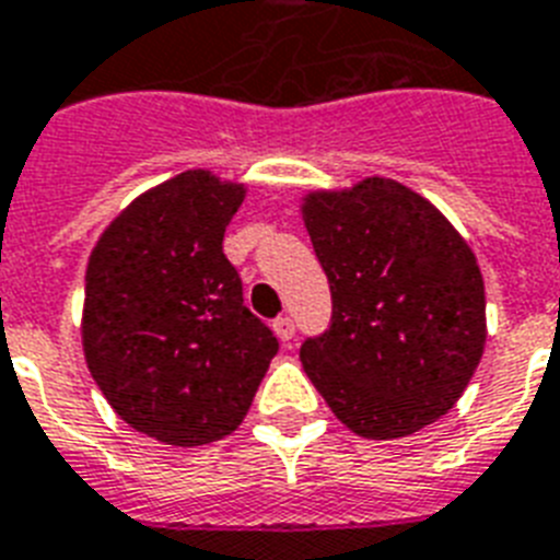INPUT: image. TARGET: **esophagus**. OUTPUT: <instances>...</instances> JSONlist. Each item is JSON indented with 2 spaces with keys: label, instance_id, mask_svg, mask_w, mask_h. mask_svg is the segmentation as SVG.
Masks as SVG:
<instances>
[{
  "label": "esophagus",
  "instance_id": "obj_1",
  "mask_svg": "<svg viewBox=\"0 0 560 560\" xmlns=\"http://www.w3.org/2000/svg\"><path fill=\"white\" fill-rule=\"evenodd\" d=\"M271 329H275V335L280 337L283 343H289L291 337H294V320L283 314V317H277V320L271 323Z\"/></svg>",
  "mask_w": 560,
  "mask_h": 560
}]
</instances>
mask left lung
Here are the masks:
<instances>
[{
  "mask_svg": "<svg viewBox=\"0 0 560 560\" xmlns=\"http://www.w3.org/2000/svg\"><path fill=\"white\" fill-rule=\"evenodd\" d=\"M300 211L331 289V326L300 349L314 389L369 441L435 423L487 343L469 243L427 197L386 177L308 191Z\"/></svg>",
  "mask_w": 560,
  "mask_h": 560,
  "instance_id": "1",
  "label": "left lung"
}]
</instances>
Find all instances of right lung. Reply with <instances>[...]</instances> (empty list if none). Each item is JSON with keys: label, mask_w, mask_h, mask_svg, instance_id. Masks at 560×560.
<instances>
[{"label": "right lung", "mask_w": 560, "mask_h": 560, "mask_svg": "<svg viewBox=\"0 0 560 560\" xmlns=\"http://www.w3.org/2000/svg\"><path fill=\"white\" fill-rule=\"evenodd\" d=\"M243 200V183L183 171L122 208L88 260V372L128 427L168 446L231 435L277 354L223 254Z\"/></svg>", "instance_id": "right-lung-1"}]
</instances>
